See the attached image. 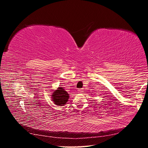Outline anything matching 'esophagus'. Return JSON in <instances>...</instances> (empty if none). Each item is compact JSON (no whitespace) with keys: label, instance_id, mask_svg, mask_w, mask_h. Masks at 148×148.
Returning a JSON list of instances; mask_svg holds the SVG:
<instances>
[{"label":"esophagus","instance_id":"obj_1","mask_svg":"<svg viewBox=\"0 0 148 148\" xmlns=\"http://www.w3.org/2000/svg\"><path fill=\"white\" fill-rule=\"evenodd\" d=\"M78 91L79 93H82L83 92V89H79Z\"/></svg>","mask_w":148,"mask_h":148}]
</instances>
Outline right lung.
I'll list each match as a JSON object with an SVG mask.
<instances>
[{
	"instance_id": "obj_1",
	"label": "right lung",
	"mask_w": 148,
	"mask_h": 148,
	"mask_svg": "<svg viewBox=\"0 0 148 148\" xmlns=\"http://www.w3.org/2000/svg\"><path fill=\"white\" fill-rule=\"evenodd\" d=\"M52 98L53 103L58 106H64L68 101L69 95L62 87H59L52 94Z\"/></svg>"
}]
</instances>
